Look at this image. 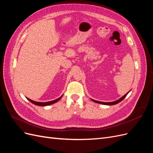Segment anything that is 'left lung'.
<instances>
[{"label": "left lung", "mask_w": 153, "mask_h": 153, "mask_svg": "<svg viewBox=\"0 0 153 153\" xmlns=\"http://www.w3.org/2000/svg\"><path fill=\"white\" fill-rule=\"evenodd\" d=\"M129 92H128V93H126L125 95H124L122 98H120L119 100H116L115 101H113V102H101V101H96V100H92L93 101H94V102L97 103H100V104H103V105H115V104H117L119 103V102H121V101L125 98L127 96V94L129 93Z\"/></svg>", "instance_id": "left-lung-1"}]
</instances>
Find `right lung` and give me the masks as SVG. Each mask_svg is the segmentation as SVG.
Returning a JSON list of instances; mask_svg holds the SVG:
<instances>
[{
    "label": "right lung",
    "instance_id": "obj_1",
    "mask_svg": "<svg viewBox=\"0 0 153 153\" xmlns=\"http://www.w3.org/2000/svg\"><path fill=\"white\" fill-rule=\"evenodd\" d=\"M62 95L61 97H60V98H57V99H56V100H53V101H48V102H45V103H44V102H37V101H32V100H31L29 99V98H27V100H28L29 101H30L32 103H33V104H34V105H36L44 106H47V105H52V104H53V103H56L57 101H58L60 99H61V98H62Z\"/></svg>",
    "mask_w": 153,
    "mask_h": 153
}]
</instances>
